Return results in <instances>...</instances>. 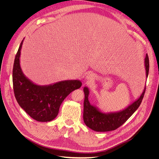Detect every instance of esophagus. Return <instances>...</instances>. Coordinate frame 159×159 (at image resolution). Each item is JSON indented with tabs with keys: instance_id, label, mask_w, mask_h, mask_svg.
Segmentation results:
<instances>
[{
	"instance_id": "34e87169",
	"label": "esophagus",
	"mask_w": 159,
	"mask_h": 159,
	"mask_svg": "<svg viewBox=\"0 0 159 159\" xmlns=\"http://www.w3.org/2000/svg\"><path fill=\"white\" fill-rule=\"evenodd\" d=\"M95 77H94V75L93 74H91L90 73L89 74H87L85 77V80L88 82H91L93 81Z\"/></svg>"
}]
</instances>
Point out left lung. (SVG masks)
I'll list each match as a JSON object with an SVG mask.
<instances>
[{
  "label": "left lung",
  "instance_id": "1",
  "mask_svg": "<svg viewBox=\"0 0 159 159\" xmlns=\"http://www.w3.org/2000/svg\"><path fill=\"white\" fill-rule=\"evenodd\" d=\"M144 63L146 77L147 78L149 72V60L147 54H146ZM145 89L146 85L140 97L123 109L116 112H104L98 107L90 104L89 101V88L84 87L83 118L85 125L95 131L99 132L109 131L117 129L125 123L139 108L143 98Z\"/></svg>",
  "mask_w": 159,
  "mask_h": 159
}]
</instances>
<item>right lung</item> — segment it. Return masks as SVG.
Segmentation results:
<instances>
[{
  "instance_id": "1",
  "label": "right lung",
  "mask_w": 159,
  "mask_h": 159,
  "mask_svg": "<svg viewBox=\"0 0 159 159\" xmlns=\"http://www.w3.org/2000/svg\"><path fill=\"white\" fill-rule=\"evenodd\" d=\"M24 39L20 43L15 57L12 82L16 99L33 119L39 122L53 120L58 115L63 100L73 90L79 89V80H66L46 85H37L22 72L20 65V56Z\"/></svg>"
}]
</instances>
